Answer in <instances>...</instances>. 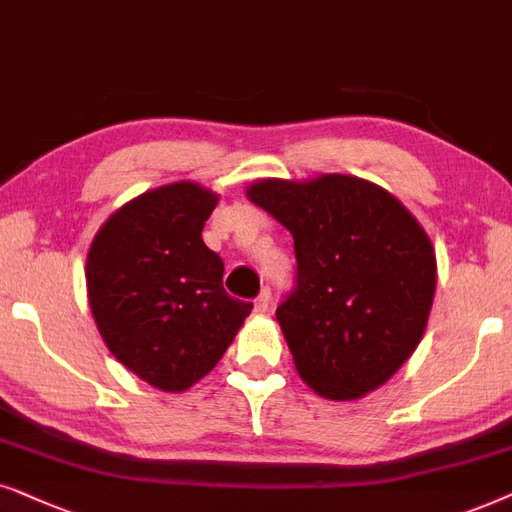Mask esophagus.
I'll return each mask as SVG.
<instances>
[{
	"label": "esophagus",
	"instance_id": "34e87169",
	"mask_svg": "<svg viewBox=\"0 0 512 512\" xmlns=\"http://www.w3.org/2000/svg\"><path fill=\"white\" fill-rule=\"evenodd\" d=\"M269 306H271V290L264 288L260 295H257V299H255V311L257 313H267Z\"/></svg>",
	"mask_w": 512,
	"mask_h": 512
}]
</instances>
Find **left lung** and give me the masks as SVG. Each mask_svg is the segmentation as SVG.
<instances>
[{"label":"left lung","instance_id":"8db88e82","mask_svg":"<svg viewBox=\"0 0 512 512\" xmlns=\"http://www.w3.org/2000/svg\"><path fill=\"white\" fill-rule=\"evenodd\" d=\"M248 199L295 238V290L276 309L292 360L323 398L386 384L424 337L435 295L431 238L386 189L353 175L260 180Z\"/></svg>","mask_w":512,"mask_h":512}]
</instances>
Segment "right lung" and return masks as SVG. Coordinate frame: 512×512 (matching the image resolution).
<instances>
[{"instance_id":"add662e5","label":"right lung","mask_w":512,"mask_h":512,"mask_svg":"<svg viewBox=\"0 0 512 512\" xmlns=\"http://www.w3.org/2000/svg\"><path fill=\"white\" fill-rule=\"evenodd\" d=\"M215 206L196 182L152 189L109 217L88 250V304L107 349L168 393L206 377L252 311L222 288V257L201 238Z\"/></svg>"}]
</instances>
